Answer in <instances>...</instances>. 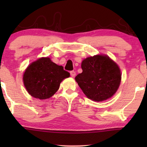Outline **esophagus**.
<instances>
[{
  "mask_svg": "<svg viewBox=\"0 0 147 147\" xmlns=\"http://www.w3.org/2000/svg\"><path fill=\"white\" fill-rule=\"evenodd\" d=\"M70 75H71L72 77H75V75H76V72H75V71H74V70H72V71H70Z\"/></svg>",
  "mask_w": 147,
  "mask_h": 147,
  "instance_id": "esophagus-1",
  "label": "esophagus"
}]
</instances>
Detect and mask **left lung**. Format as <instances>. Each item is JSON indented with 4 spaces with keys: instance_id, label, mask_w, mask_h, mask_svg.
Instances as JSON below:
<instances>
[{
    "instance_id": "8db88e82",
    "label": "left lung",
    "mask_w": 147,
    "mask_h": 147,
    "mask_svg": "<svg viewBox=\"0 0 147 147\" xmlns=\"http://www.w3.org/2000/svg\"><path fill=\"white\" fill-rule=\"evenodd\" d=\"M82 73L75 81L88 99L102 102L111 98L117 90L121 82L120 69L106 55L88 57L82 63Z\"/></svg>"
}]
</instances>
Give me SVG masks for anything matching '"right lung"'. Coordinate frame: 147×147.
I'll return each mask as SVG.
<instances>
[{
  "instance_id": "right-lung-1",
  "label": "right lung",
  "mask_w": 147,
  "mask_h": 147,
  "mask_svg": "<svg viewBox=\"0 0 147 147\" xmlns=\"http://www.w3.org/2000/svg\"><path fill=\"white\" fill-rule=\"evenodd\" d=\"M70 73L63 70L48 57H42L34 61L23 74V83L30 95L39 99L51 97L60 86L64 79Z\"/></svg>"
}]
</instances>
